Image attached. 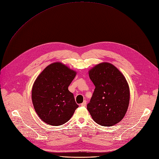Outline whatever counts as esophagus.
I'll use <instances>...</instances> for the list:
<instances>
[{"mask_svg":"<svg viewBox=\"0 0 159 159\" xmlns=\"http://www.w3.org/2000/svg\"><path fill=\"white\" fill-rule=\"evenodd\" d=\"M82 107H85L86 105V101H84V102L82 103V104L80 105Z\"/></svg>","mask_w":159,"mask_h":159,"instance_id":"1","label":"esophagus"}]
</instances>
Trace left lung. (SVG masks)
Returning <instances> with one entry per match:
<instances>
[{
    "label": "left lung",
    "mask_w": 159,
    "mask_h": 159,
    "mask_svg": "<svg viewBox=\"0 0 159 159\" xmlns=\"http://www.w3.org/2000/svg\"><path fill=\"white\" fill-rule=\"evenodd\" d=\"M95 86L87 109L99 125L110 127L122 120L128 109L130 90L124 75L114 65L103 62L89 71Z\"/></svg>",
    "instance_id": "obj_1"
}]
</instances>
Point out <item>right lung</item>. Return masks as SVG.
<instances>
[{"instance_id": "1", "label": "right lung", "mask_w": 159, "mask_h": 159, "mask_svg": "<svg viewBox=\"0 0 159 159\" xmlns=\"http://www.w3.org/2000/svg\"><path fill=\"white\" fill-rule=\"evenodd\" d=\"M77 72L61 62L47 66L33 84L32 100L40 119L53 126L68 121L79 107L68 87Z\"/></svg>"}]
</instances>
